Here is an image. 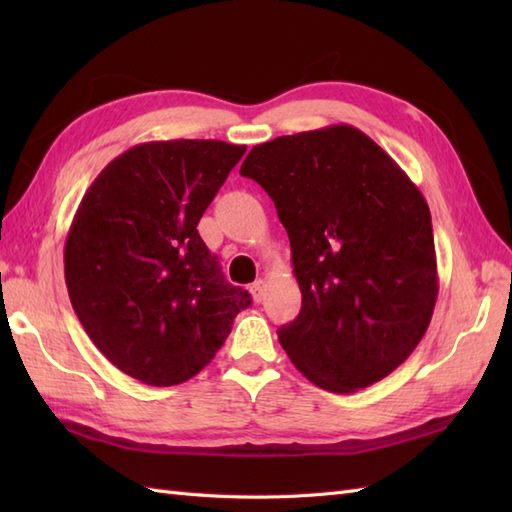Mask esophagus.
Here are the masks:
<instances>
[{
    "mask_svg": "<svg viewBox=\"0 0 512 512\" xmlns=\"http://www.w3.org/2000/svg\"><path fill=\"white\" fill-rule=\"evenodd\" d=\"M250 295H253V299L259 303L264 299L266 295V281L264 279H257L255 284H250Z\"/></svg>",
    "mask_w": 512,
    "mask_h": 512,
    "instance_id": "esophagus-1",
    "label": "esophagus"
}]
</instances>
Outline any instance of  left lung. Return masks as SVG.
<instances>
[{"mask_svg": "<svg viewBox=\"0 0 512 512\" xmlns=\"http://www.w3.org/2000/svg\"><path fill=\"white\" fill-rule=\"evenodd\" d=\"M239 173L262 184L290 237L299 317L277 330L310 383L352 394L409 358L438 299L427 200L352 125L257 145Z\"/></svg>", "mask_w": 512, "mask_h": 512, "instance_id": "obj_1", "label": "left lung"}]
</instances>
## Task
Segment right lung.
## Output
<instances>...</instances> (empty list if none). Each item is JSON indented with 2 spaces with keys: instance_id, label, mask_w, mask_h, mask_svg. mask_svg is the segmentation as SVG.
<instances>
[{
  "instance_id": "add662e5",
  "label": "right lung",
  "mask_w": 512,
  "mask_h": 512,
  "mask_svg": "<svg viewBox=\"0 0 512 512\" xmlns=\"http://www.w3.org/2000/svg\"><path fill=\"white\" fill-rule=\"evenodd\" d=\"M222 140H156L114 158L85 191L65 239V286L92 343L151 387L211 363L250 295L224 279L198 233L244 156Z\"/></svg>"
}]
</instances>
